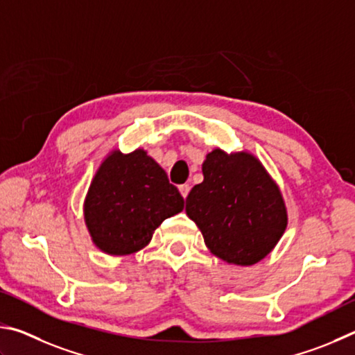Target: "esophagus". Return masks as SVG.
Wrapping results in <instances>:
<instances>
[{
	"label": "esophagus",
	"mask_w": 355,
	"mask_h": 355,
	"mask_svg": "<svg viewBox=\"0 0 355 355\" xmlns=\"http://www.w3.org/2000/svg\"><path fill=\"white\" fill-rule=\"evenodd\" d=\"M179 191H181V195H182V198L185 200V198H187L189 193H190V185L189 184L179 185Z\"/></svg>",
	"instance_id": "1"
}]
</instances>
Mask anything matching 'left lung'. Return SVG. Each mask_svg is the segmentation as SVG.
<instances>
[{"mask_svg": "<svg viewBox=\"0 0 355 355\" xmlns=\"http://www.w3.org/2000/svg\"><path fill=\"white\" fill-rule=\"evenodd\" d=\"M204 181L185 200L204 243L227 263L251 266L275 250L288 225L282 191L250 151L215 148L202 162Z\"/></svg>", "mask_w": 355, "mask_h": 355, "instance_id": "8db88e82", "label": "left lung"}]
</instances>
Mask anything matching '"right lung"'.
<instances>
[{"mask_svg":"<svg viewBox=\"0 0 355 355\" xmlns=\"http://www.w3.org/2000/svg\"><path fill=\"white\" fill-rule=\"evenodd\" d=\"M184 198L143 148L112 149L93 176L83 204L90 239L109 256H129L149 245L162 221L182 212Z\"/></svg>","mask_w":355,"mask_h":355,"instance_id":"obj_1","label":"right lung"}]
</instances>
